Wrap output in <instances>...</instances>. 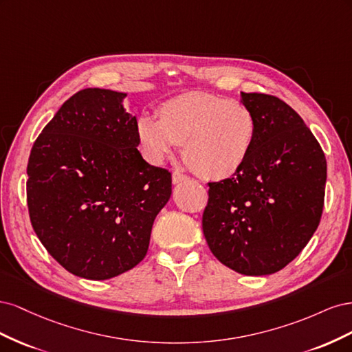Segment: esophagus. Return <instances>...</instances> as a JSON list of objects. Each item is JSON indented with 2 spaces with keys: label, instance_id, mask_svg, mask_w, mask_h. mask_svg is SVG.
<instances>
[{
  "label": "esophagus",
  "instance_id": "esophagus-1",
  "mask_svg": "<svg viewBox=\"0 0 352 352\" xmlns=\"http://www.w3.org/2000/svg\"><path fill=\"white\" fill-rule=\"evenodd\" d=\"M188 179H189V177H188L185 173L180 172V170H175L173 175H172L173 184H180V182H184V180H188Z\"/></svg>",
  "mask_w": 352,
  "mask_h": 352
}]
</instances>
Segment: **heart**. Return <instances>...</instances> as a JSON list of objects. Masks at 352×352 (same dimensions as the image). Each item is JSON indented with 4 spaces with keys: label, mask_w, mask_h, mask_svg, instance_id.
Wrapping results in <instances>:
<instances>
[{
    "label": "heart",
    "mask_w": 352,
    "mask_h": 352,
    "mask_svg": "<svg viewBox=\"0 0 352 352\" xmlns=\"http://www.w3.org/2000/svg\"><path fill=\"white\" fill-rule=\"evenodd\" d=\"M158 116H141L136 124L144 154L154 163L184 144L188 166L201 177L220 180L235 175L251 153L255 117L241 101L188 92L160 105Z\"/></svg>",
    "instance_id": "obj_1"
}]
</instances>
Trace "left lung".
<instances>
[{
    "instance_id": "1",
    "label": "left lung",
    "mask_w": 352,
    "mask_h": 352,
    "mask_svg": "<svg viewBox=\"0 0 352 352\" xmlns=\"http://www.w3.org/2000/svg\"><path fill=\"white\" fill-rule=\"evenodd\" d=\"M255 117L247 162L208 182L202 230L214 257L247 276L282 270L314 235L327 175L320 144L292 107L267 94L242 92Z\"/></svg>"
}]
</instances>
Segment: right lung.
Segmentation results:
<instances>
[{
  "instance_id": "add662e5",
  "label": "right lung",
  "mask_w": 352,
  "mask_h": 352,
  "mask_svg": "<svg viewBox=\"0 0 352 352\" xmlns=\"http://www.w3.org/2000/svg\"><path fill=\"white\" fill-rule=\"evenodd\" d=\"M124 94L88 88L61 105L32 146L26 198L32 228L60 265L104 280L133 269L172 195V173L136 150Z\"/></svg>"
}]
</instances>
